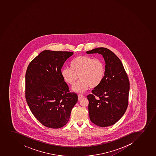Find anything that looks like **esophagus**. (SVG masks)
Segmentation results:
<instances>
[{
    "mask_svg": "<svg viewBox=\"0 0 156 156\" xmlns=\"http://www.w3.org/2000/svg\"><path fill=\"white\" fill-rule=\"evenodd\" d=\"M83 97V95H81V94H79V95H78V100L80 101V100H81V99H82Z\"/></svg>",
    "mask_w": 156,
    "mask_h": 156,
    "instance_id": "1",
    "label": "esophagus"
}]
</instances>
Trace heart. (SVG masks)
<instances>
[{
    "instance_id": "obj_1",
    "label": "heart",
    "mask_w": 156,
    "mask_h": 156,
    "mask_svg": "<svg viewBox=\"0 0 156 156\" xmlns=\"http://www.w3.org/2000/svg\"><path fill=\"white\" fill-rule=\"evenodd\" d=\"M70 67L61 70V76L64 81L70 86H73L77 79H80L73 87L77 93H82L89 87L95 88L104 79L106 68L104 62L89 55H79L73 59Z\"/></svg>"
}]
</instances>
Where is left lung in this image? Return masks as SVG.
Segmentation results:
<instances>
[{
  "label": "left lung",
  "mask_w": 156,
  "mask_h": 156,
  "mask_svg": "<svg viewBox=\"0 0 156 156\" xmlns=\"http://www.w3.org/2000/svg\"><path fill=\"white\" fill-rule=\"evenodd\" d=\"M96 53L104 57L106 72L101 83L87 96L88 109L91 122L105 127L115 124L126 112L130 83L122 63L114 53L104 47L87 51Z\"/></svg>",
  "instance_id": "left-lung-1"
}]
</instances>
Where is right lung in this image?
I'll return each mask as SVG.
<instances>
[{"label": "right lung", "instance_id": "add662e5", "mask_svg": "<svg viewBox=\"0 0 156 156\" xmlns=\"http://www.w3.org/2000/svg\"><path fill=\"white\" fill-rule=\"evenodd\" d=\"M70 51L44 50L29 64L25 75V98L32 114L47 127L58 129L69 122L78 101L61 76Z\"/></svg>", "mask_w": 156, "mask_h": 156}]
</instances>
